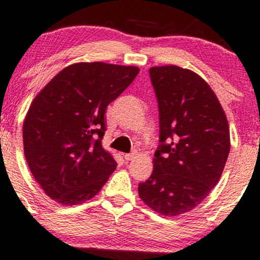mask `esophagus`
<instances>
[{"label": "esophagus", "mask_w": 260, "mask_h": 260, "mask_svg": "<svg viewBox=\"0 0 260 260\" xmlns=\"http://www.w3.org/2000/svg\"><path fill=\"white\" fill-rule=\"evenodd\" d=\"M135 156H136V152L125 153V155H124V158H125V161H130V160H133V158L135 157Z\"/></svg>", "instance_id": "obj_1"}]
</instances>
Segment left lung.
Returning <instances> with one entry per match:
<instances>
[{
    "label": "left lung",
    "mask_w": 260,
    "mask_h": 260,
    "mask_svg": "<svg viewBox=\"0 0 260 260\" xmlns=\"http://www.w3.org/2000/svg\"><path fill=\"white\" fill-rule=\"evenodd\" d=\"M149 73L160 145L139 196L172 217L197 207L217 185L231 150L230 126L216 94L198 74L177 66L152 67Z\"/></svg>",
    "instance_id": "8db88e82"
}]
</instances>
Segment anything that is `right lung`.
Returning <instances> with one entry per match:
<instances>
[{
    "label": "right lung",
    "mask_w": 260,
    "mask_h": 260,
    "mask_svg": "<svg viewBox=\"0 0 260 260\" xmlns=\"http://www.w3.org/2000/svg\"><path fill=\"white\" fill-rule=\"evenodd\" d=\"M138 74V67L72 64L35 98L23 124L24 156L52 200L67 206L90 200L116 169L102 146L105 110Z\"/></svg>",
    "instance_id": "right-lung-1"
}]
</instances>
